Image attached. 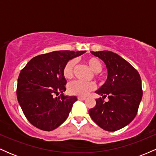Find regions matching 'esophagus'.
<instances>
[{"instance_id": "esophagus-1", "label": "esophagus", "mask_w": 156, "mask_h": 156, "mask_svg": "<svg viewBox=\"0 0 156 156\" xmlns=\"http://www.w3.org/2000/svg\"><path fill=\"white\" fill-rule=\"evenodd\" d=\"M78 99L79 100V101H84V100L86 99L85 97H80V96H78Z\"/></svg>"}]
</instances>
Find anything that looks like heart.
Masks as SVG:
<instances>
[{
    "label": "heart",
    "instance_id": "obj_1",
    "mask_svg": "<svg viewBox=\"0 0 156 156\" xmlns=\"http://www.w3.org/2000/svg\"><path fill=\"white\" fill-rule=\"evenodd\" d=\"M85 62L93 72L95 73L101 72L103 68L101 61L96 57H89V58H86ZM74 67V60H69L64 64L62 69V73L66 79L69 80L73 78ZM94 88H95V86L92 82H82L80 80H76L68 85V92L69 94H73V95L84 97L87 96L89 92L92 91Z\"/></svg>",
    "mask_w": 156,
    "mask_h": 156
}]
</instances>
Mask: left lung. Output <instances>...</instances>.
<instances>
[{
  "mask_svg": "<svg viewBox=\"0 0 156 156\" xmlns=\"http://www.w3.org/2000/svg\"><path fill=\"white\" fill-rule=\"evenodd\" d=\"M103 61L107 70L106 81L95 93L96 105L89 109L92 120L107 131H116L128 125L136 115L142 98L139 73L120 55L112 51H90ZM108 96L109 101L104 98Z\"/></svg>",
  "mask_w": 156,
  "mask_h": 156,
  "instance_id": "left-lung-1",
  "label": "left lung"
}]
</instances>
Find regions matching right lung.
Here are the masks:
<instances>
[{
    "label": "right lung",
    "instance_id": "right-lung-1",
    "mask_svg": "<svg viewBox=\"0 0 156 156\" xmlns=\"http://www.w3.org/2000/svg\"><path fill=\"white\" fill-rule=\"evenodd\" d=\"M84 53L86 51H58L39 55L21 70L17 101L27 119L36 128L51 131L67 119L78 99L64 94L67 80L62 69L68 61ZM58 94V98L55 97Z\"/></svg>",
    "mask_w": 156,
    "mask_h": 156
}]
</instances>
